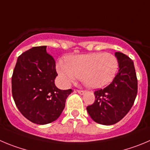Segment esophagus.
<instances>
[{
	"instance_id": "esophagus-1",
	"label": "esophagus",
	"mask_w": 150,
	"mask_h": 150,
	"mask_svg": "<svg viewBox=\"0 0 150 150\" xmlns=\"http://www.w3.org/2000/svg\"><path fill=\"white\" fill-rule=\"evenodd\" d=\"M77 92H78L80 95H83L85 93V91L83 90H79V89H77L76 90Z\"/></svg>"
}]
</instances>
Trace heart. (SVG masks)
Returning <instances> with one entry per match:
<instances>
[{"mask_svg":"<svg viewBox=\"0 0 150 150\" xmlns=\"http://www.w3.org/2000/svg\"><path fill=\"white\" fill-rule=\"evenodd\" d=\"M57 70L66 83L78 77L86 87L98 89L114 80L118 70V61L110 53L76 54L68 56L66 63L60 61Z\"/></svg>","mask_w":150,"mask_h":150,"instance_id":"1","label":"heart"}]
</instances>
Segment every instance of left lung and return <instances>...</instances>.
I'll use <instances>...</instances> for the list:
<instances>
[{
	"instance_id": "left-lung-1",
	"label": "left lung",
	"mask_w": 150,
	"mask_h": 150,
	"mask_svg": "<svg viewBox=\"0 0 150 150\" xmlns=\"http://www.w3.org/2000/svg\"><path fill=\"white\" fill-rule=\"evenodd\" d=\"M118 72L112 83L104 89L95 91L96 100L86 107L92 119L102 125H112L129 112L138 92V80L131 58L115 52Z\"/></svg>"
}]
</instances>
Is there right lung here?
I'll use <instances>...</instances> for the list:
<instances>
[{"mask_svg": "<svg viewBox=\"0 0 150 150\" xmlns=\"http://www.w3.org/2000/svg\"><path fill=\"white\" fill-rule=\"evenodd\" d=\"M55 61L47 46L35 47L17 60L12 76V93L16 107L31 122L47 124L58 119L72 89L56 87Z\"/></svg>", "mask_w": 150, "mask_h": 150, "instance_id": "1", "label": "right lung"}]
</instances>
